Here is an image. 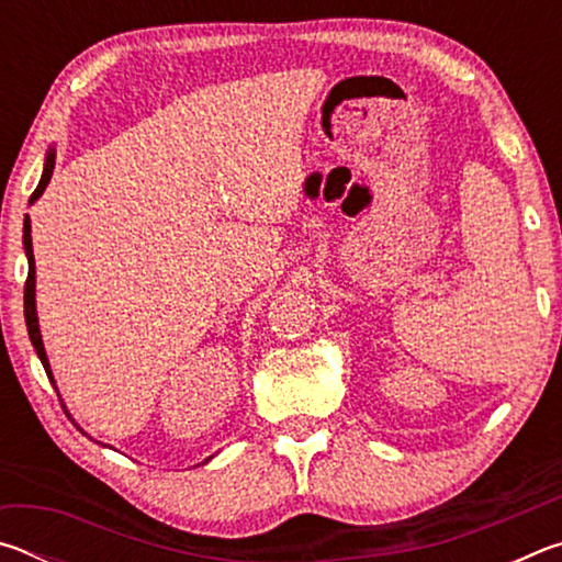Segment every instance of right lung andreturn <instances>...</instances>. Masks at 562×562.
I'll use <instances>...</instances> for the list:
<instances>
[{
  "instance_id": "obj_1",
  "label": "right lung",
  "mask_w": 562,
  "mask_h": 562,
  "mask_svg": "<svg viewBox=\"0 0 562 562\" xmlns=\"http://www.w3.org/2000/svg\"><path fill=\"white\" fill-rule=\"evenodd\" d=\"M54 173V150H49V156H46V164H44V173L40 186L30 198V203H34L36 198L44 193V188L49 186ZM24 250H26V258H30V274H26V282H24V319H26V329H30V339L36 349V355H40L42 364L46 369V374L52 379V369H49V359H46V351L42 345V335H40V322H36V304H34V252H32V223L30 217L24 221Z\"/></svg>"
}]
</instances>
